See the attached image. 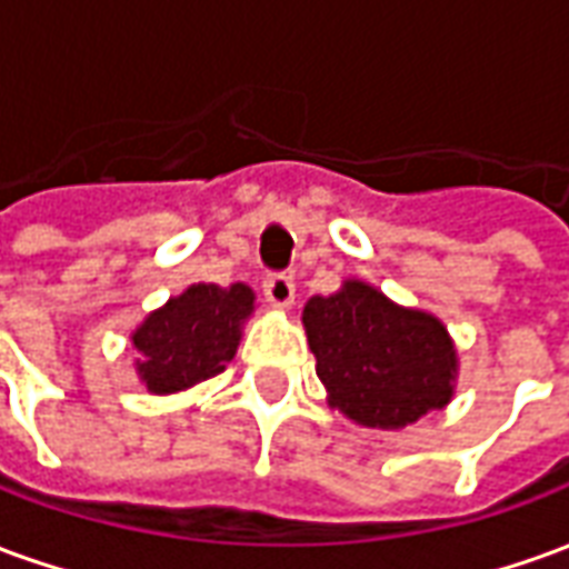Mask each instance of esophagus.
I'll return each mask as SVG.
<instances>
[{
	"instance_id": "1",
	"label": "esophagus",
	"mask_w": 569,
	"mask_h": 569,
	"mask_svg": "<svg viewBox=\"0 0 569 569\" xmlns=\"http://www.w3.org/2000/svg\"><path fill=\"white\" fill-rule=\"evenodd\" d=\"M264 298L271 301L273 308H292L296 305V283H292V277H286V273H268V280H264Z\"/></svg>"
}]
</instances>
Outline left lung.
I'll return each instance as SVG.
<instances>
[{"mask_svg": "<svg viewBox=\"0 0 569 569\" xmlns=\"http://www.w3.org/2000/svg\"><path fill=\"white\" fill-rule=\"evenodd\" d=\"M326 402L369 429H402L453 399L460 357L448 326L350 277L301 310Z\"/></svg>", "mask_w": 569, "mask_h": 569, "instance_id": "left-lung-1", "label": "left lung"}]
</instances>
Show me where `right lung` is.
<instances>
[{"mask_svg":"<svg viewBox=\"0 0 569 569\" xmlns=\"http://www.w3.org/2000/svg\"><path fill=\"white\" fill-rule=\"evenodd\" d=\"M252 313L256 292L247 283H191L130 332L137 378L151 396L210 381L234 359Z\"/></svg>","mask_w":569,"mask_h":569,"instance_id":"right-lung-1","label":"right lung"}]
</instances>
